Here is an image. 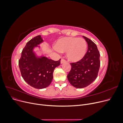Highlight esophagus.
<instances>
[{
	"mask_svg": "<svg viewBox=\"0 0 123 123\" xmlns=\"http://www.w3.org/2000/svg\"><path fill=\"white\" fill-rule=\"evenodd\" d=\"M66 62V61L65 60H64V59H62L61 60V63H64V62Z\"/></svg>",
	"mask_w": 123,
	"mask_h": 123,
	"instance_id": "obj_1",
	"label": "esophagus"
}]
</instances>
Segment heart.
I'll return each mask as SVG.
<instances>
[{"mask_svg":"<svg viewBox=\"0 0 123 123\" xmlns=\"http://www.w3.org/2000/svg\"><path fill=\"white\" fill-rule=\"evenodd\" d=\"M55 49L60 52H66L67 59L71 62L80 61L84 56L87 44L82 38L64 37L59 39L55 44Z\"/></svg>","mask_w":123,"mask_h":123,"instance_id":"b5f03b06","label":"heart"}]
</instances>
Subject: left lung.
Masks as SVG:
<instances>
[{"label": "left lung", "mask_w": 123, "mask_h": 123, "mask_svg": "<svg viewBox=\"0 0 123 123\" xmlns=\"http://www.w3.org/2000/svg\"><path fill=\"white\" fill-rule=\"evenodd\" d=\"M83 37L87 43V51L80 61L70 63L71 70L67 76L69 83L77 88H84L94 81L100 66L97 46L90 39Z\"/></svg>", "instance_id": "8db88e82"}]
</instances>
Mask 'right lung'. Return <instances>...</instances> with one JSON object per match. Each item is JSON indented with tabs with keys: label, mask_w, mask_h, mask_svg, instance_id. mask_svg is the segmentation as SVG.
Segmentation results:
<instances>
[{
	"label": "right lung",
	"mask_w": 123,
	"mask_h": 123,
	"mask_svg": "<svg viewBox=\"0 0 123 123\" xmlns=\"http://www.w3.org/2000/svg\"><path fill=\"white\" fill-rule=\"evenodd\" d=\"M41 35L28 42L21 53L19 67L24 80L32 87L45 88L50 84L55 68L59 66L61 59L55 61L46 56H37L34 52L35 47L43 42Z\"/></svg>",
	"instance_id": "add662e5"
}]
</instances>
